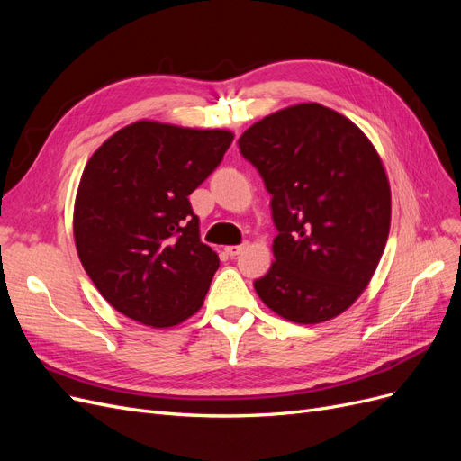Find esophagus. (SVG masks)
Wrapping results in <instances>:
<instances>
[{
	"instance_id": "obj_1",
	"label": "esophagus",
	"mask_w": 461,
	"mask_h": 461,
	"mask_svg": "<svg viewBox=\"0 0 461 461\" xmlns=\"http://www.w3.org/2000/svg\"><path fill=\"white\" fill-rule=\"evenodd\" d=\"M246 248V244H236V246H227L225 248V252L230 256V258H236V256H240L242 254V249Z\"/></svg>"
}]
</instances>
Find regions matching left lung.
I'll use <instances>...</instances> for the list:
<instances>
[{"instance_id":"obj_1","label":"left lung","mask_w":461,"mask_h":461,"mask_svg":"<svg viewBox=\"0 0 461 461\" xmlns=\"http://www.w3.org/2000/svg\"><path fill=\"white\" fill-rule=\"evenodd\" d=\"M240 153L271 194L275 261L254 288L269 310L323 323L359 298L384 252L390 185L379 153L356 124L321 104H298L254 122Z\"/></svg>"}]
</instances>
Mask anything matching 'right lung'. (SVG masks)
<instances>
[{
    "label": "right lung",
    "instance_id": "1",
    "mask_svg": "<svg viewBox=\"0 0 461 461\" xmlns=\"http://www.w3.org/2000/svg\"><path fill=\"white\" fill-rule=\"evenodd\" d=\"M229 131L136 121L88 159L75 200L82 267L117 312L163 329L196 313L219 267L188 196L229 149Z\"/></svg>",
    "mask_w": 461,
    "mask_h": 461
}]
</instances>
